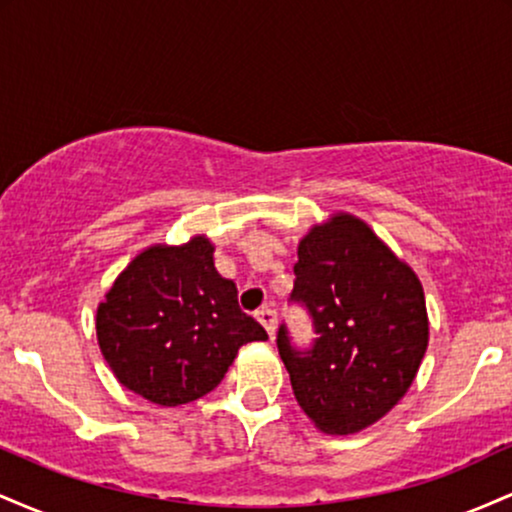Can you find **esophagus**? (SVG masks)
Here are the masks:
<instances>
[{"instance_id": "34e87169", "label": "esophagus", "mask_w": 512, "mask_h": 512, "mask_svg": "<svg viewBox=\"0 0 512 512\" xmlns=\"http://www.w3.org/2000/svg\"><path fill=\"white\" fill-rule=\"evenodd\" d=\"M257 320H260V325L264 327V330H267L269 337H274V332H276V313H274V310L272 308L257 310Z\"/></svg>"}]
</instances>
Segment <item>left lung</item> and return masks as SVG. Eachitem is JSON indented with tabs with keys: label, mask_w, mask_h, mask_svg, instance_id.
Returning a JSON list of instances; mask_svg holds the SVG:
<instances>
[{
	"label": "left lung",
	"mask_w": 512,
	"mask_h": 512,
	"mask_svg": "<svg viewBox=\"0 0 512 512\" xmlns=\"http://www.w3.org/2000/svg\"><path fill=\"white\" fill-rule=\"evenodd\" d=\"M293 301L308 308L317 339L296 351L279 327L293 395L315 428L351 436L407 395L428 346L424 286L354 214L337 211L298 243Z\"/></svg>",
	"instance_id": "obj_1"
}]
</instances>
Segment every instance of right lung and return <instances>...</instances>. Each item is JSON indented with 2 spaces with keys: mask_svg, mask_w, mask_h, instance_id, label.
<instances>
[{
  "mask_svg": "<svg viewBox=\"0 0 512 512\" xmlns=\"http://www.w3.org/2000/svg\"><path fill=\"white\" fill-rule=\"evenodd\" d=\"M96 337L117 383L158 407L195 402L221 383L238 349L267 332L238 308L214 267V243H156L122 269L96 310Z\"/></svg>",
  "mask_w": 512,
  "mask_h": 512,
  "instance_id": "obj_1",
  "label": "right lung"
}]
</instances>
